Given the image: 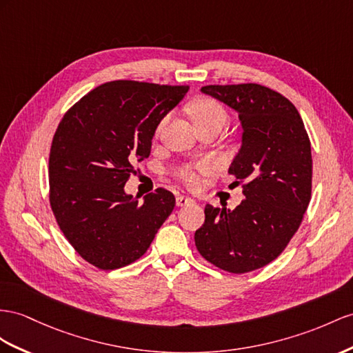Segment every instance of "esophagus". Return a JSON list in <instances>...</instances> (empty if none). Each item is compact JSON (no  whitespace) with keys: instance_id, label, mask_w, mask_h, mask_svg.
<instances>
[{"instance_id":"esophagus-1","label":"esophagus","mask_w":353,"mask_h":353,"mask_svg":"<svg viewBox=\"0 0 353 353\" xmlns=\"http://www.w3.org/2000/svg\"><path fill=\"white\" fill-rule=\"evenodd\" d=\"M195 203L191 196H185V195H177L176 196V204L177 205H188Z\"/></svg>"}]
</instances>
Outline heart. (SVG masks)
Segmentation results:
<instances>
[{
	"mask_svg": "<svg viewBox=\"0 0 353 353\" xmlns=\"http://www.w3.org/2000/svg\"><path fill=\"white\" fill-rule=\"evenodd\" d=\"M191 114L194 122H209V121H222L225 122L227 119V112L223 110V107L216 103L214 99L210 98H201L191 107ZM164 122H161L158 125V130H161V126ZM212 170V164L209 161H203L198 162L195 165H186L182 170H180V177H182L183 182L189 186H196L200 183V174L209 173Z\"/></svg>",
	"mask_w": 353,
	"mask_h": 353,
	"instance_id": "1",
	"label": "heart"
}]
</instances>
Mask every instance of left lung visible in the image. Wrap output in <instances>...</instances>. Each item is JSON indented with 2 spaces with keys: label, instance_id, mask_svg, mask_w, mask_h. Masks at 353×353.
Wrapping results in <instances>:
<instances>
[{
  "label": "left lung",
  "instance_id": "1",
  "mask_svg": "<svg viewBox=\"0 0 353 353\" xmlns=\"http://www.w3.org/2000/svg\"><path fill=\"white\" fill-rule=\"evenodd\" d=\"M201 92L239 113L241 148L228 173L246 198L234 210L207 204L195 246L218 268L249 273L274 261L300 228L312 196L310 140L295 105L273 89L209 85Z\"/></svg>",
  "mask_w": 353,
  "mask_h": 353
}]
</instances>
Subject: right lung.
Returning a JSON list of instances; mask_svg holds the SVG:
<instances>
[{"mask_svg":"<svg viewBox=\"0 0 353 353\" xmlns=\"http://www.w3.org/2000/svg\"><path fill=\"white\" fill-rule=\"evenodd\" d=\"M188 89L116 80L80 98L59 122L49 157L50 207L70 245L94 267L137 261L173 212L176 198L167 189L139 204L123 186Z\"/></svg>","mask_w":353,"mask_h":353,"instance_id":"1","label":"right lung"}]
</instances>
